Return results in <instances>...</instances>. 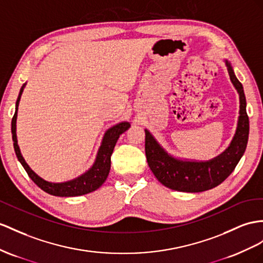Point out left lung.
Returning a JSON list of instances; mask_svg holds the SVG:
<instances>
[{"mask_svg": "<svg viewBox=\"0 0 263 263\" xmlns=\"http://www.w3.org/2000/svg\"><path fill=\"white\" fill-rule=\"evenodd\" d=\"M228 72L240 97V116L235 136L230 146L219 157L206 162L182 161L169 156L159 145L151 133L145 130V156L151 171L161 183L169 189L182 192L210 190L230 176L246 151L249 138L247 102L240 81L228 61Z\"/></svg>", "mask_w": 263, "mask_h": 263, "instance_id": "left-lung-1", "label": "left lung"}]
</instances>
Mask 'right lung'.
Wrapping results in <instances>:
<instances>
[{"label": "right lung", "instance_id": "right-lung-1", "mask_svg": "<svg viewBox=\"0 0 263 263\" xmlns=\"http://www.w3.org/2000/svg\"><path fill=\"white\" fill-rule=\"evenodd\" d=\"M23 89H24V85L21 87V90H20L18 98L16 100L15 113L12 119L11 130H12L13 142H14L13 145H14L15 154L20 162H21V164L23 165L24 170L26 171V173H28V176L32 179L33 182H34L39 187H41L43 191L57 197L82 196V194L90 193L99 189V187L104 183L107 176H109L110 167H111V156H112L114 146H116L117 141L121 134L124 133L127 129H129L130 123L129 122L119 123L106 131L102 141V144H101L99 149L96 162H94L93 166L89 171L85 172L84 174H82V176L77 179L67 181V182L51 183V182H48V181L43 180L42 178H40L36 173H34L30 169V166L24 161L22 154L18 149L17 140H16V116H17V106L20 102V98H21Z\"/></svg>", "mask_w": 263, "mask_h": 263}]
</instances>
